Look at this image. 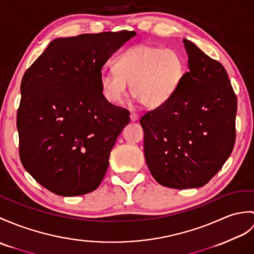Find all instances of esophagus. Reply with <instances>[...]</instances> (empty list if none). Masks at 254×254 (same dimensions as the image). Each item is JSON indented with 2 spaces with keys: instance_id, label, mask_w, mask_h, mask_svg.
<instances>
[{
  "instance_id": "esophagus-1",
  "label": "esophagus",
  "mask_w": 254,
  "mask_h": 254,
  "mask_svg": "<svg viewBox=\"0 0 254 254\" xmlns=\"http://www.w3.org/2000/svg\"><path fill=\"white\" fill-rule=\"evenodd\" d=\"M129 118H131V121H137L138 120V115L136 113H134V111H132L131 115H129Z\"/></svg>"
}]
</instances>
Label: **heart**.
<instances>
[{
  "instance_id": "obj_1",
  "label": "heart",
  "mask_w": 254,
  "mask_h": 254,
  "mask_svg": "<svg viewBox=\"0 0 254 254\" xmlns=\"http://www.w3.org/2000/svg\"><path fill=\"white\" fill-rule=\"evenodd\" d=\"M116 71L103 70L99 86L110 104H120L127 96V85L137 100L148 108L166 104L178 90L186 72L181 53L151 44L129 47L118 58Z\"/></svg>"
}]
</instances>
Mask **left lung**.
Instances as JSON below:
<instances>
[{
    "instance_id": "1",
    "label": "left lung",
    "mask_w": 254,
    "mask_h": 254,
    "mask_svg": "<svg viewBox=\"0 0 254 254\" xmlns=\"http://www.w3.org/2000/svg\"><path fill=\"white\" fill-rule=\"evenodd\" d=\"M188 68L166 104L140 118L146 163L169 188L202 187L231 156L237 97L225 68L183 40Z\"/></svg>"
}]
</instances>
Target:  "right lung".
<instances>
[{
    "label": "right lung",
    "mask_w": 254,
    "mask_h": 254,
    "mask_svg": "<svg viewBox=\"0 0 254 254\" xmlns=\"http://www.w3.org/2000/svg\"><path fill=\"white\" fill-rule=\"evenodd\" d=\"M135 34L122 30L55 39L23 74L17 111L20 160L50 191L80 196L102 183L129 113L103 97L99 75Z\"/></svg>",
    "instance_id": "obj_1"
}]
</instances>
